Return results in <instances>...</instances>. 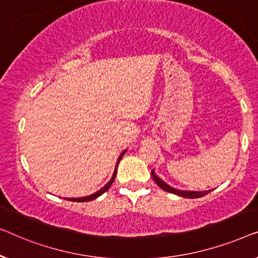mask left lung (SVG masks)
<instances>
[{"instance_id": "1", "label": "left lung", "mask_w": 258, "mask_h": 258, "mask_svg": "<svg viewBox=\"0 0 258 258\" xmlns=\"http://www.w3.org/2000/svg\"><path fill=\"white\" fill-rule=\"evenodd\" d=\"M151 173H152V177H153V180L155 181V183H157L158 186L161 188V189H164L165 191H168V193L176 194V195H179V197H182V198H187V199L201 198V197H205V195H207L213 190V189H210V190H202V191H193V190L175 189V188L170 187L169 184H167L166 182H164V181L160 179V177L157 176V174L154 173V170H152Z\"/></svg>"}]
</instances>
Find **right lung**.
Instances as JSON below:
<instances>
[{
  "mask_svg": "<svg viewBox=\"0 0 258 258\" xmlns=\"http://www.w3.org/2000/svg\"><path fill=\"white\" fill-rule=\"evenodd\" d=\"M126 153V150L122 152V153L119 155V158H118V161H117V166H115V169H114V173H113V175H112V177H111V180L108 181V182L105 184V186L101 188V189H99L98 191H96V193H93V194H91V195H89V197H84V198H64V199H67V200H69V201H74V202H88V201H92V200H94V199H97L98 197H100L101 194H104L105 191H106L108 188L111 187V184L113 183V181H114V177H115V174H117V167H118V164H119V161L121 160V158H122V155H124Z\"/></svg>",
  "mask_w": 258,
  "mask_h": 258,
  "instance_id": "1",
  "label": "right lung"
}]
</instances>
